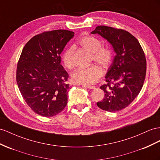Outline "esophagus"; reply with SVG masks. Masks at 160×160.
Here are the masks:
<instances>
[{"mask_svg": "<svg viewBox=\"0 0 160 160\" xmlns=\"http://www.w3.org/2000/svg\"><path fill=\"white\" fill-rule=\"evenodd\" d=\"M82 87H85L89 89H95V86H91V85H82Z\"/></svg>", "mask_w": 160, "mask_h": 160, "instance_id": "34e87169", "label": "esophagus"}]
</instances>
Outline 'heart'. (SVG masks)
<instances>
[{
    "label": "heart",
    "instance_id": "1",
    "mask_svg": "<svg viewBox=\"0 0 160 160\" xmlns=\"http://www.w3.org/2000/svg\"><path fill=\"white\" fill-rule=\"evenodd\" d=\"M80 44L86 51L92 53V59L102 66L108 65L112 59V52L108 48L101 47L99 39L91 36H84L80 40ZM74 48L69 47L63 53V60L65 67L72 69L74 66L73 55ZM101 69L95 65L86 68H79L72 73V80L76 84L91 85L96 83L102 76Z\"/></svg>",
    "mask_w": 160,
    "mask_h": 160
}]
</instances>
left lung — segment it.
<instances>
[{
	"label": "left lung",
	"instance_id": "8db88e82",
	"mask_svg": "<svg viewBox=\"0 0 160 160\" xmlns=\"http://www.w3.org/2000/svg\"><path fill=\"white\" fill-rule=\"evenodd\" d=\"M91 34L107 40L116 53L105 76L106 84L100 87L105 97L97 105L107 112L120 111L132 103L142 87L147 69L144 51L138 40L124 30L99 26Z\"/></svg>",
	"mask_w": 160,
	"mask_h": 160
}]
</instances>
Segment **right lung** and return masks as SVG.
Wrapping results in <instances>:
<instances>
[{
	"instance_id": "1",
	"label": "right lung",
	"mask_w": 160,
	"mask_h": 160,
	"mask_svg": "<svg viewBox=\"0 0 160 160\" xmlns=\"http://www.w3.org/2000/svg\"><path fill=\"white\" fill-rule=\"evenodd\" d=\"M73 36L65 30L44 32L32 38L23 48L16 80L26 103L40 116H54L67 105L70 87L60 54Z\"/></svg>"
}]
</instances>
